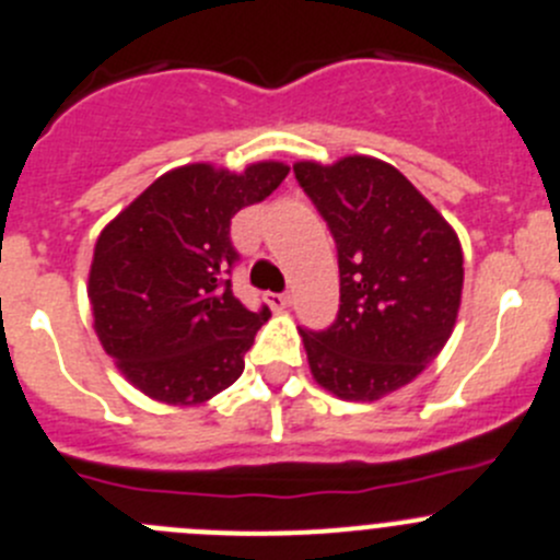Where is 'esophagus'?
<instances>
[{
  "instance_id": "34e87169",
  "label": "esophagus",
  "mask_w": 560,
  "mask_h": 560,
  "mask_svg": "<svg viewBox=\"0 0 560 560\" xmlns=\"http://www.w3.org/2000/svg\"><path fill=\"white\" fill-rule=\"evenodd\" d=\"M265 301H268L270 308L290 306V295H287V292H268V295H265Z\"/></svg>"
}]
</instances>
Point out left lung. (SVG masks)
Wrapping results in <instances>:
<instances>
[{"label":"left lung","instance_id":"obj_1","mask_svg":"<svg viewBox=\"0 0 560 560\" xmlns=\"http://www.w3.org/2000/svg\"><path fill=\"white\" fill-rule=\"evenodd\" d=\"M292 172L339 257L336 319L301 330L308 366L339 399L374 401L424 372L452 336L463 295L459 237L385 161H301Z\"/></svg>","mask_w":560,"mask_h":560}]
</instances>
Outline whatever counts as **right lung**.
Returning <instances> with one entry per match:
<instances>
[{"label":"right lung","mask_w":560,"mask_h":560,"mask_svg":"<svg viewBox=\"0 0 560 560\" xmlns=\"http://www.w3.org/2000/svg\"><path fill=\"white\" fill-rule=\"evenodd\" d=\"M290 166L265 161L243 175L191 164L166 172L95 243L90 303L97 339L119 372L166 405H199L230 388L270 308L232 292L241 254L237 210L281 186Z\"/></svg>","instance_id":"add662e5"}]
</instances>
